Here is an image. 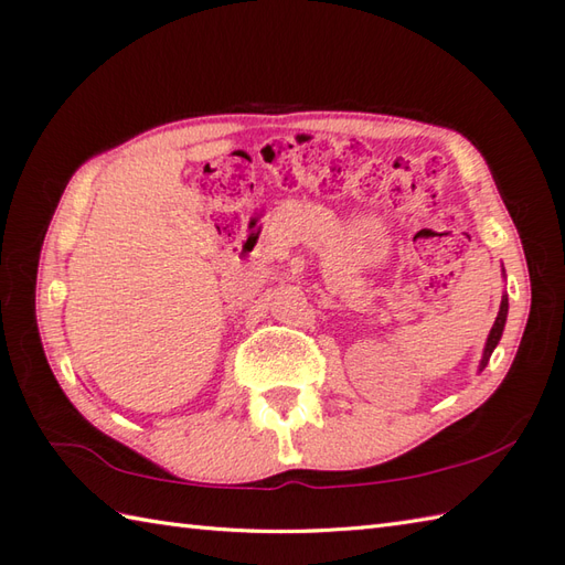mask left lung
I'll list each match as a JSON object with an SVG mask.
<instances>
[{"label": "left lung", "instance_id": "1", "mask_svg": "<svg viewBox=\"0 0 565 565\" xmlns=\"http://www.w3.org/2000/svg\"><path fill=\"white\" fill-rule=\"evenodd\" d=\"M505 321H508V295H503V299H500V311H498V317H495V323H493L491 333H488V338H486V348H483V358H481L479 372H483V370H486L488 360H491V355H493L495 345L500 343V335H503Z\"/></svg>", "mask_w": 565, "mask_h": 565}]
</instances>
